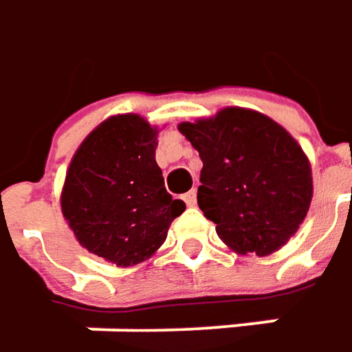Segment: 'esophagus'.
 <instances>
[{
	"label": "esophagus",
	"instance_id": "obj_1",
	"mask_svg": "<svg viewBox=\"0 0 352 352\" xmlns=\"http://www.w3.org/2000/svg\"><path fill=\"white\" fill-rule=\"evenodd\" d=\"M183 201H185L189 208H193V206H195V201H197V193H195V189L187 191V193L183 195Z\"/></svg>",
	"mask_w": 352,
	"mask_h": 352
}]
</instances>
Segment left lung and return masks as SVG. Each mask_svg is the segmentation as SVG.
<instances>
[{"label":"left lung","instance_id":"left-lung-1","mask_svg":"<svg viewBox=\"0 0 352 352\" xmlns=\"http://www.w3.org/2000/svg\"><path fill=\"white\" fill-rule=\"evenodd\" d=\"M204 161L197 204L236 254L268 256L290 240L312 199L308 157L266 114L240 107L181 122Z\"/></svg>","mask_w":352,"mask_h":352}]
</instances>
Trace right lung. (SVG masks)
I'll use <instances>...</instances> for the list:
<instances>
[{
    "label": "right lung",
    "mask_w": 352,
    "mask_h": 352,
    "mask_svg": "<svg viewBox=\"0 0 352 352\" xmlns=\"http://www.w3.org/2000/svg\"><path fill=\"white\" fill-rule=\"evenodd\" d=\"M157 126L139 114L100 122L78 146L62 189V213L82 248L120 268L148 260L185 211L155 161Z\"/></svg>",
    "instance_id": "1"
}]
</instances>
